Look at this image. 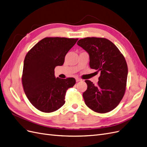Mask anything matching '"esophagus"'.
<instances>
[{
    "instance_id": "esophagus-1",
    "label": "esophagus",
    "mask_w": 147,
    "mask_h": 147,
    "mask_svg": "<svg viewBox=\"0 0 147 147\" xmlns=\"http://www.w3.org/2000/svg\"><path fill=\"white\" fill-rule=\"evenodd\" d=\"M76 82H79V81H81L82 79H80V78H76Z\"/></svg>"
}]
</instances>
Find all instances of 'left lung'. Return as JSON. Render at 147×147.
Returning <instances> with one entry per match:
<instances>
[{"label":"left lung","instance_id":"8db88e82","mask_svg":"<svg viewBox=\"0 0 147 147\" xmlns=\"http://www.w3.org/2000/svg\"><path fill=\"white\" fill-rule=\"evenodd\" d=\"M89 55L90 67L100 71L96 86L89 80L83 93L86 105L98 113L112 111L126 90L127 66L124 56L112 42L104 38L87 37L77 42Z\"/></svg>","mask_w":147,"mask_h":147}]
</instances>
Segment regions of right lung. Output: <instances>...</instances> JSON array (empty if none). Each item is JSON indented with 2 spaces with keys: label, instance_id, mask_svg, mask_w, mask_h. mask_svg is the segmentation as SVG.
I'll return each mask as SVG.
<instances>
[{
  "label": "right lung",
  "instance_id": "right-lung-1",
  "mask_svg": "<svg viewBox=\"0 0 147 147\" xmlns=\"http://www.w3.org/2000/svg\"><path fill=\"white\" fill-rule=\"evenodd\" d=\"M78 38L47 37L28 52L24 61L22 82L28 99L38 110L49 113L65 102L66 92L76 83L73 78H55L54 69L63 65L65 57Z\"/></svg>",
  "mask_w": 147,
  "mask_h": 147
}]
</instances>
